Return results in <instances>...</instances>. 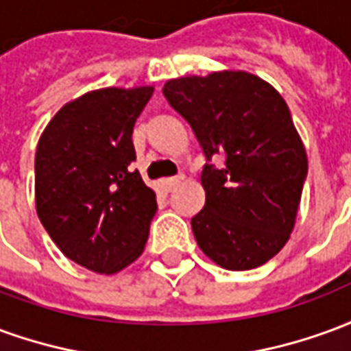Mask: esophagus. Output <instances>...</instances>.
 Instances as JSON below:
<instances>
[{
    "instance_id": "obj_1",
    "label": "esophagus",
    "mask_w": 351,
    "mask_h": 351,
    "mask_svg": "<svg viewBox=\"0 0 351 351\" xmlns=\"http://www.w3.org/2000/svg\"><path fill=\"white\" fill-rule=\"evenodd\" d=\"M182 178H184L182 175L171 176V178H163V180H161V186H163V190H165V191L175 190V186H178V184H180V180H182Z\"/></svg>"
}]
</instances>
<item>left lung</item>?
Masks as SVG:
<instances>
[{
	"instance_id": "obj_1",
	"label": "left lung",
	"mask_w": 351,
	"mask_h": 351,
	"mask_svg": "<svg viewBox=\"0 0 351 351\" xmlns=\"http://www.w3.org/2000/svg\"><path fill=\"white\" fill-rule=\"evenodd\" d=\"M163 95L206 158L205 206L191 218L199 248L229 271L267 263L293 231L308 173L286 101L244 71L167 80ZM214 155L224 156L221 169L210 163Z\"/></svg>"
}]
</instances>
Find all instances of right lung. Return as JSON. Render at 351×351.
<instances>
[{
    "label": "right lung",
    "mask_w": 351,
    "mask_h": 351,
    "mask_svg": "<svg viewBox=\"0 0 351 351\" xmlns=\"http://www.w3.org/2000/svg\"><path fill=\"white\" fill-rule=\"evenodd\" d=\"M152 86L103 88L67 103L35 154V206L50 239L75 263L114 274L143 254L158 210L131 171L133 128Z\"/></svg>",
    "instance_id": "1"
}]
</instances>
